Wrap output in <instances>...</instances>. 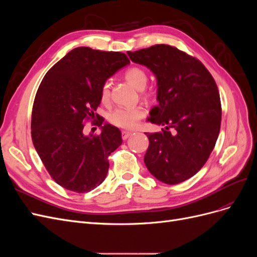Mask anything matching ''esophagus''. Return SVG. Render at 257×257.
<instances>
[{"mask_svg":"<svg viewBox=\"0 0 257 257\" xmlns=\"http://www.w3.org/2000/svg\"><path fill=\"white\" fill-rule=\"evenodd\" d=\"M132 135H133V133H132V132L122 131V139H123V141H125V139H127V138L131 137Z\"/></svg>","mask_w":257,"mask_h":257,"instance_id":"obj_1","label":"esophagus"}]
</instances>
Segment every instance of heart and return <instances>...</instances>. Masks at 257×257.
Returning a JSON list of instances; mask_svg holds the SVG:
<instances>
[{
    "label": "heart",
    "instance_id": "b5f03b06",
    "mask_svg": "<svg viewBox=\"0 0 257 257\" xmlns=\"http://www.w3.org/2000/svg\"><path fill=\"white\" fill-rule=\"evenodd\" d=\"M125 79L137 90L145 89L148 76L147 73L141 67H131L124 74ZM109 82H105L100 89V99L102 102H107L109 99ZM146 115V110L142 106L135 107H118L109 113L110 123L113 125L122 128H134L139 120H142Z\"/></svg>",
    "mask_w": 257,
    "mask_h": 257
}]
</instances>
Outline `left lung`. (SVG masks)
Listing matches in <instances>:
<instances>
[{
	"mask_svg": "<svg viewBox=\"0 0 257 257\" xmlns=\"http://www.w3.org/2000/svg\"><path fill=\"white\" fill-rule=\"evenodd\" d=\"M127 54L157 77L159 104L148 121L165 126L160 133H146L145 164L166 184L188 180L205 165L220 133L221 100L213 77L199 60L169 45Z\"/></svg>",
	"mask_w": 257,
	"mask_h": 257,
	"instance_id": "left-lung-1",
	"label": "left lung"
}]
</instances>
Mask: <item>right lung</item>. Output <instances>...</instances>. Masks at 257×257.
I'll list each match as a JSON object with an SVG mask.
<instances>
[{
  "label": "right lung",
  "instance_id": "add662e5",
  "mask_svg": "<svg viewBox=\"0 0 257 257\" xmlns=\"http://www.w3.org/2000/svg\"><path fill=\"white\" fill-rule=\"evenodd\" d=\"M126 54L78 47L45 75L36 92L31 135L35 150L51 178L76 193L94 190L108 173V157L122 144L121 132L109 123L96 124L100 134H83V122L94 119L100 89L120 68Z\"/></svg>",
  "mask_w": 257,
  "mask_h": 257
}]
</instances>
